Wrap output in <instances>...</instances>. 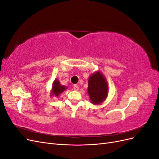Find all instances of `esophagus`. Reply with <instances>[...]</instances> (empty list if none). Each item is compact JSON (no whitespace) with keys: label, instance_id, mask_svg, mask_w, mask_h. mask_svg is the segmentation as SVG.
<instances>
[{"label":"esophagus","instance_id":"esophagus-1","mask_svg":"<svg viewBox=\"0 0 159 159\" xmlns=\"http://www.w3.org/2000/svg\"><path fill=\"white\" fill-rule=\"evenodd\" d=\"M73 88H74V89L75 91H78V90L79 89V86H78V85H74Z\"/></svg>","mask_w":159,"mask_h":159}]
</instances>
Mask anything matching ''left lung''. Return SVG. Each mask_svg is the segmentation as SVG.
I'll return each instance as SVG.
<instances>
[{
	"mask_svg": "<svg viewBox=\"0 0 159 159\" xmlns=\"http://www.w3.org/2000/svg\"><path fill=\"white\" fill-rule=\"evenodd\" d=\"M107 82L100 72L91 75L88 81V92L91 103L96 105L103 102L107 98Z\"/></svg>",
	"mask_w": 159,
	"mask_h": 159,
	"instance_id": "obj_1",
	"label": "left lung"
}]
</instances>
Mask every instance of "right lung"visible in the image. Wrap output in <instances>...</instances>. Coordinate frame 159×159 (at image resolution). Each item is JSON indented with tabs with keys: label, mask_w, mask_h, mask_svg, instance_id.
Here are the masks:
<instances>
[{
	"label": "right lung",
	"mask_w": 159,
	"mask_h": 159,
	"mask_svg": "<svg viewBox=\"0 0 159 159\" xmlns=\"http://www.w3.org/2000/svg\"><path fill=\"white\" fill-rule=\"evenodd\" d=\"M66 89L64 85H60L58 80L54 81L52 85V95L58 96L60 93H62Z\"/></svg>",
	"instance_id": "obj_1"
}]
</instances>
